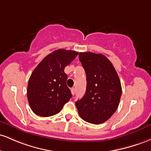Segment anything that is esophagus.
<instances>
[{"label": "esophagus", "instance_id": "esophagus-1", "mask_svg": "<svg viewBox=\"0 0 151 151\" xmlns=\"http://www.w3.org/2000/svg\"><path fill=\"white\" fill-rule=\"evenodd\" d=\"M70 91H71V93H72V95L75 94V88H72L70 89Z\"/></svg>", "mask_w": 151, "mask_h": 151}]
</instances>
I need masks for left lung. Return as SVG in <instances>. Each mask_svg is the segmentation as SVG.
I'll use <instances>...</instances> for the list:
<instances>
[{"label":"left lung","mask_w":151,"mask_h":151,"mask_svg":"<svg viewBox=\"0 0 151 151\" xmlns=\"http://www.w3.org/2000/svg\"><path fill=\"white\" fill-rule=\"evenodd\" d=\"M86 73V91L76 102L78 114L85 121L100 124L116 112L122 93L121 81L111 62L103 54L79 53Z\"/></svg>","instance_id":"1"}]
</instances>
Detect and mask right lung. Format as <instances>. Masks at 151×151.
I'll return each mask as SVG.
<instances>
[{"instance_id": "1", "label": "right lung", "mask_w": 151, "mask_h": 151, "mask_svg": "<svg viewBox=\"0 0 151 151\" xmlns=\"http://www.w3.org/2000/svg\"><path fill=\"white\" fill-rule=\"evenodd\" d=\"M78 52L58 49L42 60L28 81L27 97L35 114L48 117L57 114L72 97L64 72Z\"/></svg>"}]
</instances>
